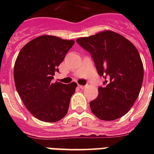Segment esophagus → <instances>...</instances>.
<instances>
[{
    "mask_svg": "<svg viewBox=\"0 0 154 154\" xmlns=\"http://www.w3.org/2000/svg\"><path fill=\"white\" fill-rule=\"evenodd\" d=\"M78 87H80V88H82V89H85V88L87 87V86H82V85H78Z\"/></svg>",
    "mask_w": 154,
    "mask_h": 154,
    "instance_id": "obj_1",
    "label": "esophagus"
}]
</instances>
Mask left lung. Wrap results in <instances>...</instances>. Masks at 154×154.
<instances>
[{"instance_id": "left-lung-1", "label": "left lung", "mask_w": 154, "mask_h": 154, "mask_svg": "<svg viewBox=\"0 0 154 154\" xmlns=\"http://www.w3.org/2000/svg\"><path fill=\"white\" fill-rule=\"evenodd\" d=\"M93 58L98 74L106 87L98 88L91 110L102 120H115L133 106L142 87L143 66L135 46L119 34L103 30L77 39Z\"/></svg>"}]
</instances>
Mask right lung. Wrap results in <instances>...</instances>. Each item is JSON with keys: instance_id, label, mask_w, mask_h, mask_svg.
Instances as JSON below:
<instances>
[{"instance_id": "1", "label": "right lung", "mask_w": 154, "mask_h": 154, "mask_svg": "<svg viewBox=\"0 0 154 154\" xmlns=\"http://www.w3.org/2000/svg\"><path fill=\"white\" fill-rule=\"evenodd\" d=\"M75 41L53 35L32 39L20 51L14 67L15 87L27 110L39 120L57 122L67 113L76 82H52Z\"/></svg>"}]
</instances>
